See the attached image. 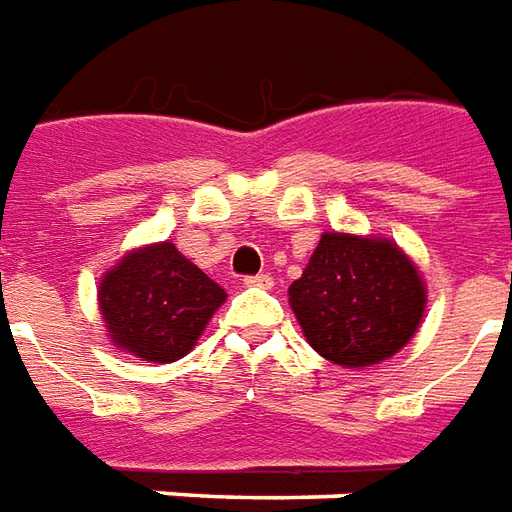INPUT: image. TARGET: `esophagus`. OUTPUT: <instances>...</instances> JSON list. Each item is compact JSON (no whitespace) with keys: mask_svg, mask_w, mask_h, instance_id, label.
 <instances>
[{"mask_svg":"<svg viewBox=\"0 0 512 512\" xmlns=\"http://www.w3.org/2000/svg\"><path fill=\"white\" fill-rule=\"evenodd\" d=\"M245 286H256V289H273V278H270V275H250V278H245Z\"/></svg>","mask_w":512,"mask_h":512,"instance_id":"obj_1","label":"esophagus"}]
</instances>
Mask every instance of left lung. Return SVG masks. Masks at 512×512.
<instances>
[{
    "instance_id": "obj_1",
    "label": "left lung",
    "mask_w": 512,
    "mask_h": 512,
    "mask_svg": "<svg viewBox=\"0 0 512 512\" xmlns=\"http://www.w3.org/2000/svg\"><path fill=\"white\" fill-rule=\"evenodd\" d=\"M289 306L306 342L347 369L389 361L411 342L427 308V284L389 237L325 231Z\"/></svg>"
}]
</instances>
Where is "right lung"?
<instances>
[{"instance_id": "1", "label": "right lung", "mask_w": 512, "mask_h": 512, "mask_svg": "<svg viewBox=\"0 0 512 512\" xmlns=\"http://www.w3.org/2000/svg\"><path fill=\"white\" fill-rule=\"evenodd\" d=\"M226 297V289L170 239L123 253L99 281L110 342L148 364H170L190 353Z\"/></svg>"}]
</instances>
